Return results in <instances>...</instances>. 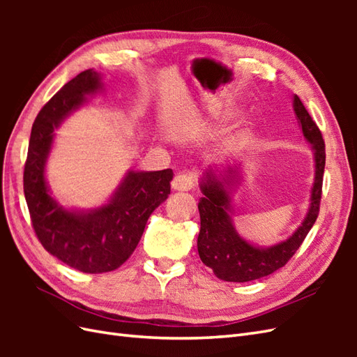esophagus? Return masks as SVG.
Listing matches in <instances>:
<instances>
[{"label":"esophagus","mask_w":357,"mask_h":357,"mask_svg":"<svg viewBox=\"0 0 357 357\" xmlns=\"http://www.w3.org/2000/svg\"><path fill=\"white\" fill-rule=\"evenodd\" d=\"M193 183H195L193 176L190 172H185V174L176 176V178L171 183V188L177 192H188L193 188Z\"/></svg>","instance_id":"esophagus-1"}]
</instances>
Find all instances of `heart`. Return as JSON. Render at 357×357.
<instances>
[{
    "mask_svg": "<svg viewBox=\"0 0 357 357\" xmlns=\"http://www.w3.org/2000/svg\"><path fill=\"white\" fill-rule=\"evenodd\" d=\"M253 129V121L245 119V121H243V123L238 126V129H236V131L223 143L222 152L226 155H234L236 152H240V150H243L248 144V142H250Z\"/></svg>",
    "mask_w": 357,
    "mask_h": 357,
    "instance_id": "b5f03b06",
    "label": "heart"
}]
</instances>
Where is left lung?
<instances>
[{"instance_id": "8db88e82", "label": "left lung", "mask_w": 357, "mask_h": 357, "mask_svg": "<svg viewBox=\"0 0 357 357\" xmlns=\"http://www.w3.org/2000/svg\"><path fill=\"white\" fill-rule=\"evenodd\" d=\"M294 112L302 134L312 149L314 183L304 220L289 238L269 247L248 243L235 229L232 220V193L241 185L240 167L208 168L199 178L202 197L198 204L201 229L198 253L201 261L213 269L214 275L225 282L245 283L273 274L286 265L296 253L314 225L321 198L323 171H325V142L298 95H294Z\"/></svg>"}]
</instances>
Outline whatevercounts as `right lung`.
Here are the masks:
<instances>
[{
    "label": "right lung",
    "instance_id": "add662e5",
    "mask_svg": "<svg viewBox=\"0 0 357 357\" xmlns=\"http://www.w3.org/2000/svg\"><path fill=\"white\" fill-rule=\"evenodd\" d=\"M101 74L86 70L43 107L31 129L24 192L43 247L61 262L88 274L114 271L131 256L146 223L169 192L172 169L128 171L101 207L67 208L52 195L46 165L55 131L66 119L102 92Z\"/></svg>",
    "mask_w": 357,
    "mask_h": 357
}]
</instances>
